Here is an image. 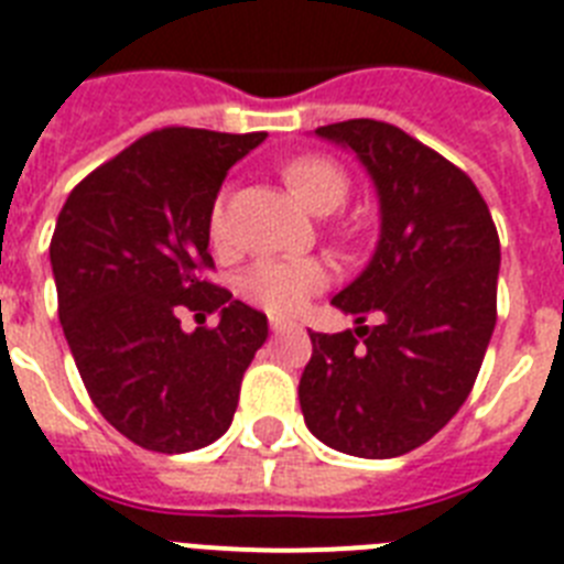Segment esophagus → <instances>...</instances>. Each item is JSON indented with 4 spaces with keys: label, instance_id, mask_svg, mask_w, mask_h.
Returning a JSON list of instances; mask_svg holds the SVG:
<instances>
[{
    "label": "esophagus",
    "instance_id": "1",
    "mask_svg": "<svg viewBox=\"0 0 564 564\" xmlns=\"http://www.w3.org/2000/svg\"><path fill=\"white\" fill-rule=\"evenodd\" d=\"M300 326H294V323H285V319H270V332L273 335H282V332H296Z\"/></svg>",
    "mask_w": 564,
    "mask_h": 564
}]
</instances>
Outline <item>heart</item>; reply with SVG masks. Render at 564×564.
I'll return each instance as SVG.
<instances>
[{"label": "heart", "mask_w": 564, "mask_h": 564, "mask_svg": "<svg viewBox=\"0 0 564 564\" xmlns=\"http://www.w3.org/2000/svg\"><path fill=\"white\" fill-rule=\"evenodd\" d=\"M282 177L300 200L317 215L335 212L349 197V174L335 160L319 154H303L285 162ZM212 245L224 250L229 245L227 200L218 197L209 212ZM332 268L317 256L305 259H259L241 270L236 279V294L247 305L261 308L270 317H296L311 296L326 291Z\"/></svg>", "instance_id": "obj_1"}]
</instances>
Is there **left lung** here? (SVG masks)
I'll use <instances>...</instances> for the list:
<instances>
[{
	"label": "left lung",
	"mask_w": 564,
	"mask_h": 564,
	"mask_svg": "<svg viewBox=\"0 0 564 564\" xmlns=\"http://www.w3.org/2000/svg\"><path fill=\"white\" fill-rule=\"evenodd\" d=\"M317 137L352 148L376 180L381 241L332 300L358 328L311 332L300 408L328 448L387 460L427 443L471 393L498 319L501 241L466 171L402 128L349 119Z\"/></svg>",
	"instance_id": "left-lung-1"
}]
</instances>
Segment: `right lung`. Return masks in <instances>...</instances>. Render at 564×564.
Here are the masks:
<instances>
[{
  "mask_svg": "<svg viewBox=\"0 0 564 564\" xmlns=\"http://www.w3.org/2000/svg\"><path fill=\"white\" fill-rule=\"evenodd\" d=\"M268 133L160 128L89 171L54 227L57 314L89 399L148 452L215 443L268 317L206 273L209 212L227 171ZM221 314L218 327L178 328V314Z\"/></svg>",
  "mask_w": 564,
  "mask_h": 564,
  "instance_id": "add662e5",
  "label": "right lung"
}]
</instances>
